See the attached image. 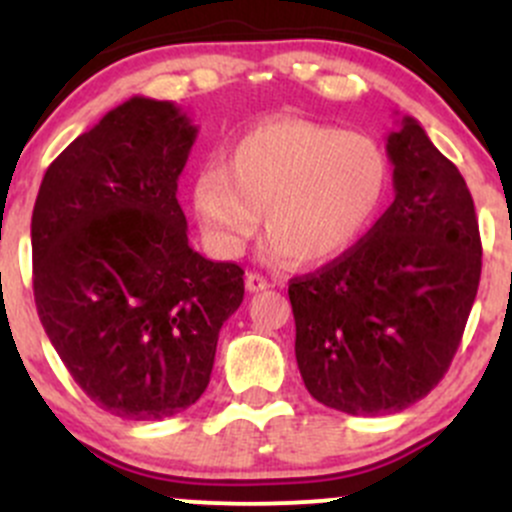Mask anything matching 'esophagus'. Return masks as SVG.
I'll return each mask as SVG.
<instances>
[{"instance_id": "1", "label": "esophagus", "mask_w": 512, "mask_h": 512, "mask_svg": "<svg viewBox=\"0 0 512 512\" xmlns=\"http://www.w3.org/2000/svg\"><path fill=\"white\" fill-rule=\"evenodd\" d=\"M245 287L247 292H262V289L270 287V282H267L262 275H257V272H250V275L245 277Z\"/></svg>"}]
</instances>
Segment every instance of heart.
Wrapping results in <instances>:
<instances>
[{
    "instance_id": "heart-1",
    "label": "heart",
    "mask_w": 512,
    "mask_h": 512,
    "mask_svg": "<svg viewBox=\"0 0 512 512\" xmlns=\"http://www.w3.org/2000/svg\"><path fill=\"white\" fill-rule=\"evenodd\" d=\"M391 188L384 146L366 133L275 118L242 133L227 163L200 170L190 205L213 255L235 260L265 215L272 262L327 265L374 227Z\"/></svg>"
}]
</instances>
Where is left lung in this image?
<instances>
[{
	"label": "left lung",
	"mask_w": 512,
	"mask_h": 512,
	"mask_svg": "<svg viewBox=\"0 0 512 512\" xmlns=\"http://www.w3.org/2000/svg\"><path fill=\"white\" fill-rule=\"evenodd\" d=\"M386 156L389 210L354 250L289 282L304 386L352 416L409 409L443 379L480 282L476 208L456 165L411 116Z\"/></svg>",
	"instance_id": "obj_1"
}]
</instances>
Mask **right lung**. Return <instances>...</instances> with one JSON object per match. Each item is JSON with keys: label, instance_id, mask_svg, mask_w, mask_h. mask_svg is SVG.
Masks as SVG:
<instances>
[{"label": "right lung", "instance_id": "add662e5", "mask_svg": "<svg viewBox=\"0 0 512 512\" xmlns=\"http://www.w3.org/2000/svg\"><path fill=\"white\" fill-rule=\"evenodd\" d=\"M198 128L133 96L46 168L32 215L34 299L86 396L158 421L208 389L218 334L245 297L242 267L188 242L178 178Z\"/></svg>", "mask_w": 512, "mask_h": 512}]
</instances>
